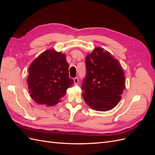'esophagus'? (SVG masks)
Returning <instances> with one entry per match:
<instances>
[{"instance_id":"34e87169","label":"esophagus","mask_w":155,"mask_h":155,"mask_svg":"<svg viewBox=\"0 0 155 155\" xmlns=\"http://www.w3.org/2000/svg\"><path fill=\"white\" fill-rule=\"evenodd\" d=\"M74 84L75 85H77V84L79 83V79H78V78H75L74 79Z\"/></svg>"}]
</instances>
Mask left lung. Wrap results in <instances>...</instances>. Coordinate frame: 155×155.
<instances>
[{
  "mask_svg": "<svg viewBox=\"0 0 155 155\" xmlns=\"http://www.w3.org/2000/svg\"><path fill=\"white\" fill-rule=\"evenodd\" d=\"M87 75L82 84V96L91 109L107 111L121 100L125 88L124 71L118 59L100 47L86 56Z\"/></svg>",
  "mask_w": 155,
  "mask_h": 155,
  "instance_id": "8db88e82",
  "label": "left lung"
}]
</instances>
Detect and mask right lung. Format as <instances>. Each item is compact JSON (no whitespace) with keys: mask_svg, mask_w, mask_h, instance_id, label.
<instances>
[{"mask_svg":"<svg viewBox=\"0 0 155 155\" xmlns=\"http://www.w3.org/2000/svg\"><path fill=\"white\" fill-rule=\"evenodd\" d=\"M27 84L30 96L36 104L55 105L74 85L69 78L65 54L46 50L34 60L28 68Z\"/></svg>","mask_w":155,"mask_h":155,"instance_id":"right-lung-1","label":"right lung"}]
</instances>
